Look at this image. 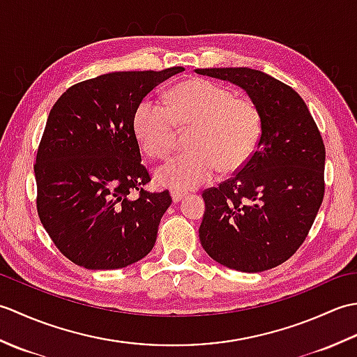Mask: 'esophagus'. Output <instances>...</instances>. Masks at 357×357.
I'll return each instance as SVG.
<instances>
[{"mask_svg": "<svg viewBox=\"0 0 357 357\" xmlns=\"http://www.w3.org/2000/svg\"><path fill=\"white\" fill-rule=\"evenodd\" d=\"M170 195H172V199H173V202H174V204L179 202L181 199H184V196H185V193L179 192V190H172V192H170Z\"/></svg>", "mask_w": 357, "mask_h": 357, "instance_id": "1", "label": "esophagus"}]
</instances>
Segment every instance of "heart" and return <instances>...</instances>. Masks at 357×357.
Wrapping results in <instances>:
<instances>
[{
	"label": "heart",
	"instance_id": "1",
	"mask_svg": "<svg viewBox=\"0 0 357 357\" xmlns=\"http://www.w3.org/2000/svg\"><path fill=\"white\" fill-rule=\"evenodd\" d=\"M179 128H192L188 149L156 170V181L173 190L187 192L215 176L242 169L261 139L259 110L247 98L213 81L195 78L174 87L169 105L144 98L133 115V130L142 150L153 158L169 156Z\"/></svg>",
	"mask_w": 357,
	"mask_h": 357
}]
</instances>
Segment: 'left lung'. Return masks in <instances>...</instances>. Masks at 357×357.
<instances>
[{
	"label": "left lung",
	"instance_id": "left-lung-1",
	"mask_svg": "<svg viewBox=\"0 0 357 357\" xmlns=\"http://www.w3.org/2000/svg\"><path fill=\"white\" fill-rule=\"evenodd\" d=\"M242 87L259 110L262 133L252 159L202 193L201 245L224 267L257 273L291 257L324 199L325 146L304 100L248 67L196 69Z\"/></svg>",
	"mask_w": 357,
	"mask_h": 357
}]
</instances>
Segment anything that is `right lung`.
Listing matches in <instances>:
<instances>
[{"mask_svg":"<svg viewBox=\"0 0 357 357\" xmlns=\"http://www.w3.org/2000/svg\"><path fill=\"white\" fill-rule=\"evenodd\" d=\"M183 70L105 73L67 89L52 107L35 162L36 208L53 244L79 267L124 268L153 248L172 198L144 190L150 174L133 115Z\"/></svg>","mask_w":357,"mask_h":357,"instance_id":"add662e5","label":"right lung"}]
</instances>
